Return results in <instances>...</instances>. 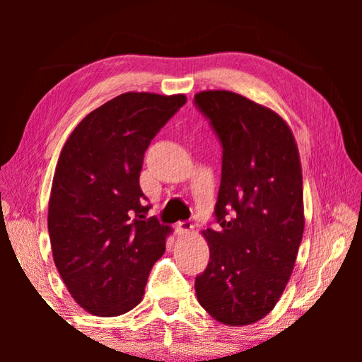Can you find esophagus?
Instances as JSON below:
<instances>
[{"label":"esophagus","mask_w":362,"mask_h":362,"mask_svg":"<svg viewBox=\"0 0 362 362\" xmlns=\"http://www.w3.org/2000/svg\"><path fill=\"white\" fill-rule=\"evenodd\" d=\"M175 230L180 236H189V235H193L194 226L192 222H179L175 226Z\"/></svg>","instance_id":"esophagus-1"}]
</instances>
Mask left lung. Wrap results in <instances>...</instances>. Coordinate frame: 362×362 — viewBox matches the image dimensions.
Masks as SVG:
<instances>
[{"mask_svg": "<svg viewBox=\"0 0 362 362\" xmlns=\"http://www.w3.org/2000/svg\"><path fill=\"white\" fill-rule=\"evenodd\" d=\"M194 103L223 146L207 228L209 263L196 276L199 305L226 326H247L274 308L302 243L303 180L293 134L281 116L230 90H203Z\"/></svg>", "mask_w": 362, "mask_h": 362, "instance_id": "left-lung-1", "label": "left lung"}]
</instances>
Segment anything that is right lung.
<instances>
[{
	"instance_id": "obj_1",
	"label": "right lung",
	"mask_w": 362,
	"mask_h": 362,
	"mask_svg": "<svg viewBox=\"0 0 362 362\" xmlns=\"http://www.w3.org/2000/svg\"><path fill=\"white\" fill-rule=\"evenodd\" d=\"M187 97L126 93L73 129L60 151L49 196L54 263L75 302L95 316L137 306L170 226L146 217L144 155Z\"/></svg>"
}]
</instances>
